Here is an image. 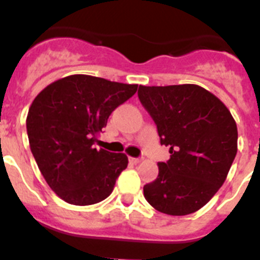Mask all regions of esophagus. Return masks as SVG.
<instances>
[{"label":"esophagus","instance_id":"34e87169","mask_svg":"<svg viewBox=\"0 0 260 260\" xmlns=\"http://www.w3.org/2000/svg\"><path fill=\"white\" fill-rule=\"evenodd\" d=\"M130 161L134 162V164H139L142 161L141 157H130Z\"/></svg>","mask_w":260,"mask_h":260}]
</instances>
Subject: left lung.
<instances>
[{
    "instance_id": "left-lung-1",
    "label": "left lung",
    "mask_w": 260,
    "mask_h": 260,
    "mask_svg": "<svg viewBox=\"0 0 260 260\" xmlns=\"http://www.w3.org/2000/svg\"><path fill=\"white\" fill-rule=\"evenodd\" d=\"M139 100L157 126L171 158L143 187L158 212L183 216L211 201L237 153V125L229 109L198 84L139 86Z\"/></svg>"
}]
</instances>
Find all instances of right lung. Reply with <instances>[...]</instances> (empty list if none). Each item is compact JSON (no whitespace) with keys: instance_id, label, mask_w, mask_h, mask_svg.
<instances>
[{"instance_id":"obj_1","label":"right lung","mask_w":260,"mask_h":260,"mask_svg":"<svg viewBox=\"0 0 260 260\" xmlns=\"http://www.w3.org/2000/svg\"><path fill=\"white\" fill-rule=\"evenodd\" d=\"M138 84L75 74L45 87L27 114L29 148L50 189L62 201L89 206L108 198L127 156L96 150L110 113Z\"/></svg>"}]
</instances>
